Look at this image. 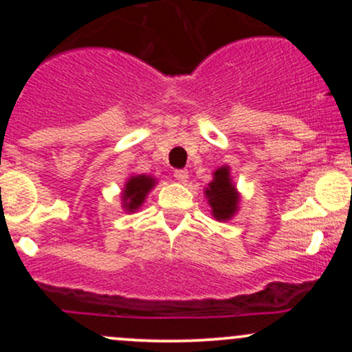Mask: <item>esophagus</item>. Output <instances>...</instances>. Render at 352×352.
<instances>
[{
    "label": "esophagus",
    "instance_id": "esophagus-1",
    "mask_svg": "<svg viewBox=\"0 0 352 352\" xmlns=\"http://www.w3.org/2000/svg\"><path fill=\"white\" fill-rule=\"evenodd\" d=\"M173 177H175V180L182 182V184H185V182L188 180V172L187 170H175L173 172Z\"/></svg>",
    "mask_w": 352,
    "mask_h": 352
}]
</instances>
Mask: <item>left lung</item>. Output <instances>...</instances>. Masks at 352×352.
<instances>
[{
    "label": "left lung",
    "mask_w": 352,
    "mask_h": 352,
    "mask_svg": "<svg viewBox=\"0 0 352 352\" xmlns=\"http://www.w3.org/2000/svg\"><path fill=\"white\" fill-rule=\"evenodd\" d=\"M205 197L212 207V215L218 221H227L235 215L240 204V193L236 192L230 177L228 165H223L213 172V180L208 184V188H205Z\"/></svg>",
    "instance_id": "left-lung-1"
}]
</instances>
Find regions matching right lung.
Instances as JSON below:
<instances>
[{
	"mask_svg": "<svg viewBox=\"0 0 352 352\" xmlns=\"http://www.w3.org/2000/svg\"><path fill=\"white\" fill-rule=\"evenodd\" d=\"M155 185V179L151 175H132L131 179L125 182V187L122 190V201L124 208L127 212H135L142 207L145 197L151 192Z\"/></svg>",
	"mask_w": 352,
	"mask_h": 352,
	"instance_id": "obj_1",
	"label": "right lung"
}]
</instances>
